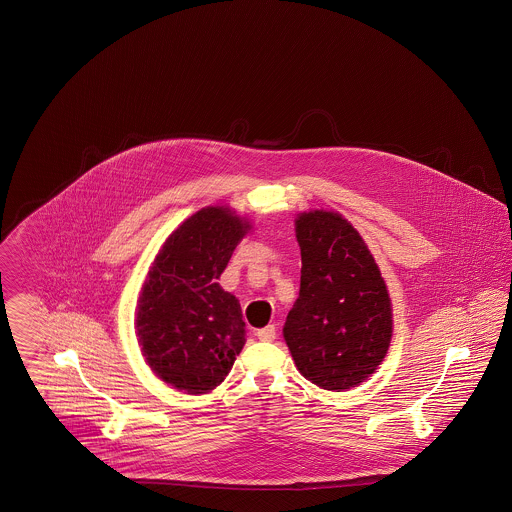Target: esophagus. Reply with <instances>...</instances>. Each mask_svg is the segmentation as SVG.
Returning <instances> with one entry per match:
<instances>
[{
  "mask_svg": "<svg viewBox=\"0 0 512 512\" xmlns=\"http://www.w3.org/2000/svg\"><path fill=\"white\" fill-rule=\"evenodd\" d=\"M257 339L259 341H266V343H270V341H274L276 339V326L274 324H270V326H266L263 329H257Z\"/></svg>",
  "mask_w": 512,
  "mask_h": 512,
  "instance_id": "obj_1",
  "label": "esophagus"
}]
</instances>
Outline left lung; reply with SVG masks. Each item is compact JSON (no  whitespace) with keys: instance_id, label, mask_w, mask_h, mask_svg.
Wrapping results in <instances>:
<instances>
[{"instance_id":"left-lung-1","label":"left lung","mask_w":512,"mask_h":512,"mask_svg":"<svg viewBox=\"0 0 512 512\" xmlns=\"http://www.w3.org/2000/svg\"><path fill=\"white\" fill-rule=\"evenodd\" d=\"M301 247L299 299L284 326L301 375L320 389L364 383L379 368L392 337L387 284L366 242L335 211L295 219Z\"/></svg>"}]
</instances>
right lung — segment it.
Wrapping results in <instances>:
<instances>
[{
    "instance_id": "add662e5",
    "label": "right lung",
    "mask_w": 512,
    "mask_h": 512,
    "mask_svg": "<svg viewBox=\"0 0 512 512\" xmlns=\"http://www.w3.org/2000/svg\"><path fill=\"white\" fill-rule=\"evenodd\" d=\"M249 228L236 211L209 205L169 234L152 263L137 335L146 364L173 389H215L246 345L240 303L217 280Z\"/></svg>"
}]
</instances>
